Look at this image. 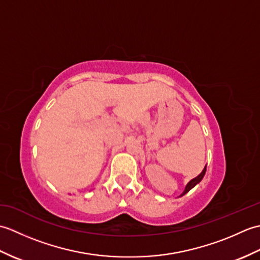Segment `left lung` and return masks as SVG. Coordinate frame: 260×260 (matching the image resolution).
Masks as SVG:
<instances>
[{"label":"left lung","mask_w":260,"mask_h":260,"mask_svg":"<svg viewBox=\"0 0 260 260\" xmlns=\"http://www.w3.org/2000/svg\"><path fill=\"white\" fill-rule=\"evenodd\" d=\"M206 171H207V167H204V169H203V171H202V172L200 173V174H199L198 176H197V178H194V179H192L190 182H189V183H187L186 184V186H185V190L183 191V193H182V194H181V197L182 196H184L185 194V193L186 192H189L191 189H192V187H194L198 183H199V182H200L202 179H203V176H204V174H206Z\"/></svg>","instance_id":"left-lung-1"}]
</instances>
